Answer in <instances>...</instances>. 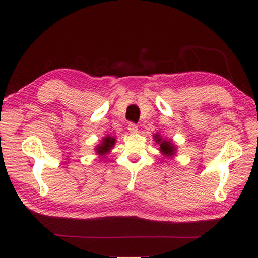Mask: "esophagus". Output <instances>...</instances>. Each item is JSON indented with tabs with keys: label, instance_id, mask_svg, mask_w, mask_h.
<instances>
[{
	"label": "esophagus",
	"instance_id": "obj_1",
	"mask_svg": "<svg viewBox=\"0 0 258 258\" xmlns=\"http://www.w3.org/2000/svg\"><path fill=\"white\" fill-rule=\"evenodd\" d=\"M127 130H128V132H130L131 134L138 133V126L135 125V124H133V123H130V124H128Z\"/></svg>",
	"mask_w": 258,
	"mask_h": 258
}]
</instances>
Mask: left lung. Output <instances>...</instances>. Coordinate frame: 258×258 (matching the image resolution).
<instances>
[{"label": "left lung", "instance_id": "left-lung-1", "mask_svg": "<svg viewBox=\"0 0 258 258\" xmlns=\"http://www.w3.org/2000/svg\"><path fill=\"white\" fill-rule=\"evenodd\" d=\"M153 139L156 143L159 145V151L161 152L162 156L166 158H172L176 154L177 147L175 143L172 142V140L163 139L160 134L156 133L153 135Z\"/></svg>", "mask_w": 258, "mask_h": 258}]
</instances>
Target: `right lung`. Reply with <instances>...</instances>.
Returning <instances> with one entry per match:
<instances>
[{
    "label": "right lung",
    "instance_id": "1",
    "mask_svg": "<svg viewBox=\"0 0 258 258\" xmlns=\"http://www.w3.org/2000/svg\"><path fill=\"white\" fill-rule=\"evenodd\" d=\"M116 138L111 137V135H106V137L102 139V141L95 148V151L98 154V157L105 159L107 154H108L111 151V149L114 148Z\"/></svg>",
    "mask_w": 258,
    "mask_h": 258
}]
</instances>
